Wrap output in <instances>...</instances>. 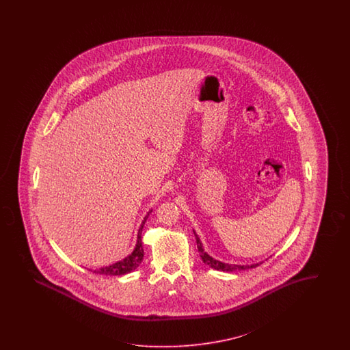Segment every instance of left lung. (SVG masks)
Segmentation results:
<instances>
[{
    "mask_svg": "<svg viewBox=\"0 0 350 350\" xmlns=\"http://www.w3.org/2000/svg\"><path fill=\"white\" fill-rule=\"evenodd\" d=\"M195 237H196V243H198V250H199V253H200V258H202V262H204L205 265H208L209 267H212V268H214V269H217V271H223V272H233V271H241V269L255 268V267H258V265H259V263L252 265H228V263H222V262H219V260H215V259L212 258L211 255H208L206 253H205V252H204V249H202V241H200V239L198 237V234H196V233H195Z\"/></svg>",
    "mask_w": 350,
    "mask_h": 350,
    "instance_id": "obj_1",
    "label": "left lung"
}]
</instances>
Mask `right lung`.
<instances>
[{
    "label": "right lung",
    "mask_w": 350,
    "mask_h": 350,
    "mask_svg": "<svg viewBox=\"0 0 350 350\" xmlns=\"http://www.w3.org/2000/svg\"><path fill=\"white\" fill-rule=\"evenodd\" d=\"M148 214H150V212H148V215L144 218V221L141 223V227H139V230H138L137 244H136V247H135L133 253L129 255V256H127V258H124L123 260L117 262L116 265L104 267V268H100V269H97V271L95 269V271H94L95 273L106 275H126V273H129V272H132V271H135V269L137 268L139 263L142 262V259H144V247H142L141 232H142L144 224H145L146 219H148Z\"/></svg>",
    "instance_id": "obj_1"
}]
</instances>
